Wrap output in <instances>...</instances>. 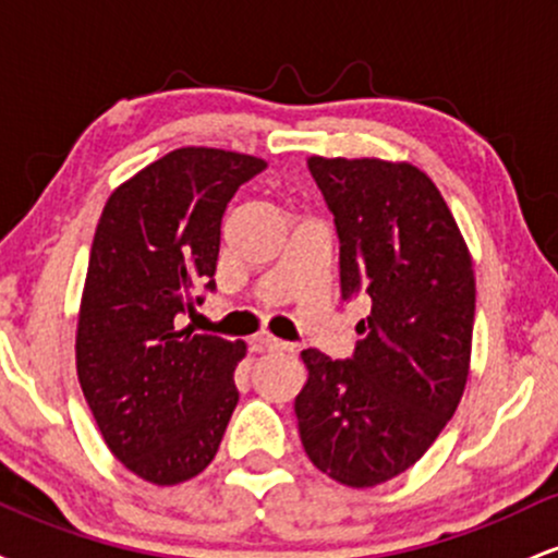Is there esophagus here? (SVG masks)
I'll return each mask as SVG.
<instances>
[{
    "label": "esophagus",
    "instance_id": "esophagus-1",
    "mask_svg": "<svg viewBox=\"0 0 558 558\" xmlns=\"http://www.w3.org/2000/svg\"><path fill=\"white\" fill-rule=\"evenodd\" d=\"M252 345L257 351H291V343L280 341V338L270 336V332H259V336H254Z\"/></svg>",
    "mask_w": 558,
    "mask_h": 558
}]
</instances>
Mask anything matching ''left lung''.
<instances>
[{
	"label": "left lung",
	"mask_w": 558,
	"mask_h": 558,
	"mask_svg": "<svg viewBox=\"0 0 558 558\" xmlns=\"http://www.w3.org/2000/svg\"><path fill=\"white\" fill-rule=\"evenodd\" d=\"M341 241V296H369L351 360L301 351L299 435L319 472L373 488L407 472L462 401L475 272L451 209L420 168L310 157Z\"/></svg>",
	"instance_id": "1"
}]
</instances>
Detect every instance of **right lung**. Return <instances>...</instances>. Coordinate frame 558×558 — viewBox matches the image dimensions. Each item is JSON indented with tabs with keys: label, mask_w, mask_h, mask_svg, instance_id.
Wrapping results in <instances>:
<instances>
[{
	"label": "right lung",
	"mask_w": 558,
	"mask_h": 558,
	"mask_svg": "<svg viewBox=\"0 0 558 558\" xmlns=\"http://www.w3.org/2000/svg\"><path fill=\"white\" fill-rule=\"evenodd\" d=\"M267 168L239 151L183 146L112 191L83 286L75 367L101 438L125 470L178 485L213 462L239 403L246 343L178 330L215 291L220 222Z\"/></svg>",
	"instance_id": "right-lung-1"
}]
</instances>
